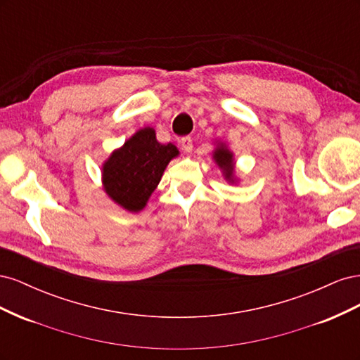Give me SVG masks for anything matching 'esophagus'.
Here are the masks:
<instances>
[{"instance_id":"obj_1","label":"esophagus","mask_w":360,"mask_h":360,"mask_svg":"<svg viewBox=\"0 0 360 360\" xmlns=\"http://www.w3.org/2000/svg\"><path fill=\"white\" fill-rule=\"evenodd\" d=\"M180 144H181V148L184 150V151H192V147H193V144H192V138L191 136H183L181 138V141H180Z\"/></svg>"}]
</instances>
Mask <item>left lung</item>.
Segmentation results:
<instances>
[{
  "instance_id": "obj_1",
  "label": "left lung",
  "mask_w": 360,
  "mask_h": 360,
  "mask_svg": "<svg viewBox=\"0 0 360 360\" xmlns=\"http://www.w3.org/2000/svg\"><path fill=\"white\" fill-rule=\"evenodd\" d=\"M214 162L219 165L222 169H224V174H225V179L231 180L233 177V153L230 150H228L226 147L224 146H219L216 150H214Z\"/></svg>"
}]
</instances>
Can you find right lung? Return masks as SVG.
Instances as JSON below:
<instances>
[{
	"mask_svg": "<svg viewBox=\"0 0 360 360\" xmlns=\"http://www.w3.org/2000/svg\"><path fill=\"white\" fill-rule=\"evenodd\" d=\"M176 146L160 144L155 130L144 127L115 150L103 165V184L110 197L129 212L144 209L162 179Z\"/></svg>",
	"mask_w": 360,
	"mask_h": 360,
	"instance_id": "obj_1",
	"label": "right lung"
}]
</instances>
